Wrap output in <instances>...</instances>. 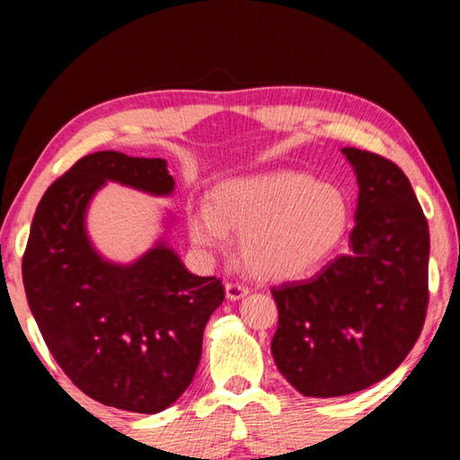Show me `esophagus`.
<instances>
[{
	"instance_id": "obj_1",
	"label": "esophagus",
	"mask_w": 460,
	"mask_h": 460,
	"mask_svg": "<svg viewBox=\"0 0 460 460\" xmlns=\"http://www.w3.org/2000/svg\"><path fill=\"white\" fill-rule=\"evenodd\" d=\"M247 286L239 284V282H227L225 284V294H227L229 300H239L243 298V296H247Z\"/></svg>"
}]
</instances>
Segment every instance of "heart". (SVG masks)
Segmentation results:
<instances>
[{
  "mask_svg": "<svg viewBox=\"0 0 460 460\" xmlns=\"http://www.w3.org/2000/svg\"><path fill=\"white\" fill-rule=\"evenodd\" d=\"M349 223L342 192L313 176L278 172L219 184L213 207L194 208L189 231L205 249H229L241 233V255L263 279H296L329 258Z\"/></svg>",
  "mask_w": 460,
  "mask_h": 460,
  "instance_id": "obj_1",
  "label": "heart"
}]
</instances>
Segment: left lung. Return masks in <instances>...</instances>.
Here are the masks:
<instances>
[{"label":"left lung","instance_id":"8db88e82","mask_svg":"<svg viewBox=\"0 0 460 460\" xmlns=\"http://www.w3.org/2000/svg\"><path fill=\"white\" fill-rule=\"evenodd\" d=\"M359 184L349 253L305 282L271 288V355L308 398L377 384L406 359L428 306L430 235L408 176L377 154L342 147Z\"/></svg>","mask_w":460,"mask_h":460}]
</instances>
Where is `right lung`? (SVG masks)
I'll return each instance as SVG.
<instances>
[{"instance_id": "obj_1", "label": "right lung", "mask_w": 460, "mask_h": 460, "mask_svg": "<svg viewBox=\"0 0 460 460\" xmlns=\"http://www.w3.org/2000/svg\"><path fill=\"white\" fill-rule=\"evenodd\" d=\"M107 181L168 197L166 160L95 152L54 181L36 208L22 276L46 347L73 384L105 406L158 414L197 373L202 332L221 306L219 278H200L158 241L121 266L103 260L84 229Z\"/></svg>"}]
</instances>
